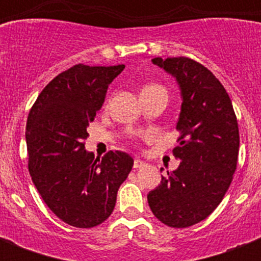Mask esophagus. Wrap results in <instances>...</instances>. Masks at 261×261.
Listing matches in <instances>:
<instances>
[{
	"mask_svg": "<svg viewBox=\"0 0 261 261\" xmlns=\"http://www.w3.org/2000/svg\"><path fill=\"white\" fill-rule=\"evenodd\" d=\"M145 165H146V163H145V161H142V160H139V159L134 160V168H135V169L143 168V167H145Z\"/></svg>",
	"mask_w": 261,
	"mask_h": 261,
	"instance_id": "esophagus-1",
	"label": "esophagus"
}]
</instances>
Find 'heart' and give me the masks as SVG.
I'll return each mask as SVG.
<instances>
[{
	"label": "heart",
	"mask_w": 261,
	"mask_h": 261,
	"mask_svg": "<svg viewBox=\"0 0 261 261\" xmlns=\"http://www.w3.org/2000/svg\"><path fill=\"white\" fill-rule=\"evenodd\" d=\"M145 89H164V88L161 85H157V84H150V85H146V87L143 88V90Z\"/></svg>",
	"instance_id": "obj_1"
}]
</instances>
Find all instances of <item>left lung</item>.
Listing matches in <instances>:
<instances>
[{
    "instance_id": "obj_1",
    "label": "left lung",
    "mask_w": 261,
    "mask_h": 261,
    "mask_svg": "<svg viewBox=\"0 0 261 261\" xmlns=\"http://www.w3.org/2000/svg\"><path fill=\"white\" fill-rule=\"evenodd\" d=\"M151 62L176 79L182 102L173 149L180 165L163 176L147 202L163 223L188 227L206 219L230 187L239 159V123L226 89L202 63L186 57Z\"/></svg>"
}]
</instances>
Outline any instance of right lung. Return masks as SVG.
Segmentation results:
<instances>
[{"label": "right lung", "instance_id": "1", "mask_svg": "<svg viewBox=\"0 0 261 261\" xmlns=\"http://www.w3.org/2000/svg\"><path fill=\"white\" fill-rule=\"evenodd\" d=\"M123 69L124 65H74L47 84L28 115L25 139L32 181L48 208L71 226L104 222L134 164L120 150L94 159L84 143L108 85Z\"/></svg>", "mask_w": 261, "mask_h": 261}]
</instances>
